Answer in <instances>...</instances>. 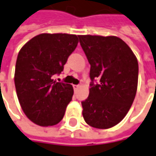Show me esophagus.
<instances>
[{"label":"esophagus","instance_id":"1","mask_svg":"<svg viewBox=\"0 0 156 156\" xmlns=\"http://www.w3.org/2000/svg\"><path fill=\"white\" fill-rule=\"evenodd\" d=\"M73 87L74 90H78V88L80 87V85H77V84H73Z\"/></svg>","mask_w":156,"mask_h":156}]
</instances>
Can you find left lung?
Instances as JSON below:
<instances>
[{"mask_svg":"<svg viewBox=\"0 0 156 156\" xmlns=\"http://www.w3.org/2000/svg\"><path fill=\"white\" fill-rule=\"evenodd\" d=\"M79 42L90 65V94L82 101L85 122L108 129L120 122L131 108L138 81L137 59L131 48L115 36L79 35Z\"/></svg>","mask_w":156,"mask_h":156,"instance_id":"8db88e82","label":"left lung"}]
</instances>
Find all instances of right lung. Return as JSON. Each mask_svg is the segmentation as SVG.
<instances>
[{
  "mask_svg": "<svg viewBox=\"0 0 156 156\" xmlns=\"http://www.w3.org/2000/svg\"><path fill=\"white\" fill-rule=\"evenodd\" d=\"M78 42V36L42 33L31 38L19 52L14 83L21 108L30 121L52 126L63 119L73 88L53 79L60 73Z\"/></svg>",
  "mask_w": 156,
  "mask_h": 156,
  "instance_id": "1",
  "label": "right lung"
}]
</instances>
